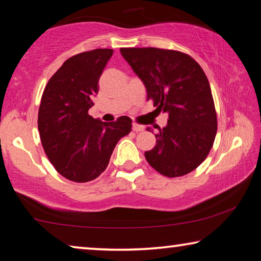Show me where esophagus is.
Returning <instances> with one entry per match:
<instances>
[{
  "mask_svg": "<svg viewBox=\"0 0 261 261\" xmlns=\"http://www.w3.org/2000/svg\"><path fill=\"white\" fill-rule=\"evenodd\" d=\"M132 130L136 131V132H140V131L144 130V126L140 125V124H137V123H134V124H132Z\"/></svg>",
  "mask_w": 261,
  "mask_h": 261,
  "instance_id": "obj_1",
  "label": "esophagus"
}]
</instances>
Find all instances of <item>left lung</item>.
Returning a JSON list of instances; mask_svg holds the SVG:
<instances>
[{
    "label": "left lung",
    "mask_w": 261,
    "mask_h": 261,
    "mask_svg": "<svg viewBox=\"0 0 261 261\" xmlns=\"http://www.w3.org/2000/svg\"><path fill=\"white\" fill-rule=\"evenodd\" d=\"M121 54L146 87L147 99L169 116L167 125L159 127L155 146L145 152L147 162L167 177L191 173L208 155L218 130L204 70L176 50L121 48Z\"/></svg>",
    "instance_id": "8db88e82"
}]
</instances>
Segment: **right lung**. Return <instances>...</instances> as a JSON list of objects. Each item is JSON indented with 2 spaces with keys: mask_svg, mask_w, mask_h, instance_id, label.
Masks as SVG:
<instances>
[{
  "mask_svg": "<svg viewBox=\"0 0 261 261\" xmlns=\"http://www.w3.org/2000/svg\"><path fill=\"white\" fill-rule=\"evenodd\" d=\"M113 53L94 49L70 57L43 91L38 115L41 144L55 169L72 182L103 173L118 140L131 131L127 116L107 123L88 115Z\"/></svg>",
  "mask_w": 261,
  "mask_h": 261,
  "instance_id": "obj_1",
  "label": "right lung"
}]
</instances>
